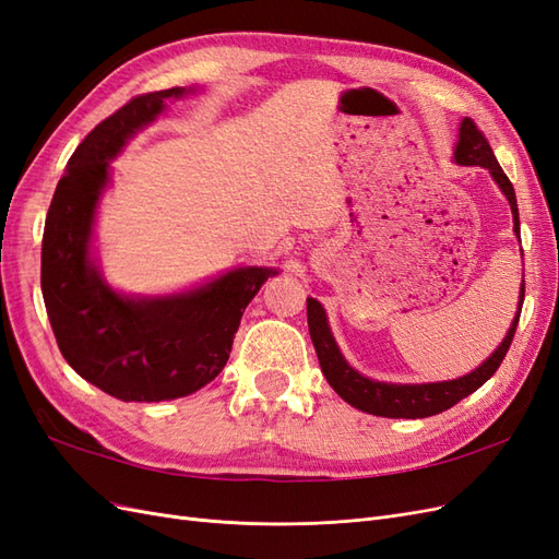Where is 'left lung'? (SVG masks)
Returning <instances> with one entry per match:
<instances>
[{"mask_svg": "<svg viewBox=\"0 0 559 559\" xmlns=\"http://www.w3.org/2000/svg\"><path fill=\"white\" fill-rule=\"evenodd\" d=\"M454 163L456 165H478L489 170L492 179L506 195L513 212V233L520 238V214H518V200L511 179L503 175L501 165L497 163V156L492 146L485 140V134L478 130V126L464 118L460 123V140L454 144ZM524 300V280L520 286V300H518V312L513 317V324L506 333L501 345L489 354V357L471 373L445 380V382H421V384H394V382H378L361 376L359 370H354L347 359L343 357L341 347H337L335 337L331 333L326 310L321 308V302L314 298H308V326L310 337L317 352V359L321 366V373L326 376L329 384L335 389V394L343 401H347L354 408L364 413L378 415V417H392V419H417V417H431L452 408L454 403H460L468 394L480 389L489 378L497 373L501 366L506 352H509L513 335L520 321V310Z\"/></svg>", "mask_w": 559, "mask_h": 559, "instance_id": "obj_1", "label": "left lung"}]
</instances>
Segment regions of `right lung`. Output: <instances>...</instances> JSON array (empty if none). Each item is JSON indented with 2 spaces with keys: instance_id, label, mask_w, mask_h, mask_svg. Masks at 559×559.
<instances>
[{
  "instance_id": "right-lung-1",
  "label": "right lung",
  "mask_w": 559,
  "mask_h": 559,
  "mask_svg": "<svg viewBox=\"0 0 559 559\" xmlns=\"http://www.w3.org/2000/svg\"><path fill=\"white\" fill-rule=\"evenodd\" d=\"M193 88L132 97L88 132L50 200L41 240V294L58 347L76 373L121 401H173L222 373L251 298L280 267H233L189 292L128 296L111 289L93 257L109 160L154 123L165 99Z\"/></svg>"
}]
</instances>
